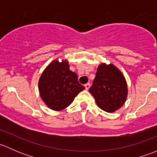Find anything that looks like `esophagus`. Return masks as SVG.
<instances>
[{"label":"esophagus","mask_w":157,"mask_h":157,"mask_svg":"<svg viewBox=\"0 0 157 157\" xmlns=\"http://www.w3.org/2000/svg\"><path fill=\"white\" fill-rule=\"evenodd\" d=\"M90 87V84L89 83H86V84H85V88H86V90H89V88Z\"/></svg>","instance_id":"34e87169"}]
</instances>
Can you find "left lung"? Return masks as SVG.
Wrapping results in <instances>:
<instances>
[{
    "label": "left lung",
    "mask_w": 157,
    "mask_h": 157,
    "mask_svg": "<svg viewBox=\"0 0 157 157\" xmlns=\"http://www.w3.org/2000/svg\"><path fill=\"white\" fill-rule=\"evenodd\" d=\"M89 91L98 106L107 112H114L121 108L128 96L125 78L112 64H99Z\"/></svg>",
    "instance_id": "8db88e82"
}]
</instances>
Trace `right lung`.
<instances>
[{"label":"right lung","instance_id":"1","mask_svg":"<svg viewBox=\"0 0 157 157\" xmlns=\"http://www.w3.org/2000/svg\"><path fill=\"white\" fill-rule=\"evenodd\" d=\"M85 87L80 84L76 73L70 70L67 61L55 60L44 70L39 80V94L47 106L61 111L71 105Z\"/></svg>","mask_w":157,"mask_h":157}]
</instances>
